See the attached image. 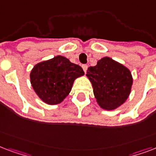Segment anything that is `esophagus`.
Listing matches in <instances>:
<instances>
[{
	"instance_id": "esophagus-1",
	"label": "esophagus",
	"mask_w": 156,
	"mask_h": 156,
	"mask_svg": "<svg viewBox=\"0 0 156 156\" xmlns=\"http://www.w3.org/2000/svg\"><path fill=\"white\" fill-rule=\"evenodd\" d=\"M82 68H83V70H84V72H85L87 71V69H88V65L86 64L82 65Z\"/></svg>"
}]
</instances>
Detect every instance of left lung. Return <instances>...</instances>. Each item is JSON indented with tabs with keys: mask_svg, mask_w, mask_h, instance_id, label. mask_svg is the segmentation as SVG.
Listing matches in <instances>:
<instances>
[{
	"mask_svg": "<svg viewBox=\"0 0 156 156\" xmlns=\"http://www.w3.org/2000/svg\"><path fill=\"white\" fill-rule=\"evenodd\" d=\"M86 76L91 82L98 104L112 111L128 99L133 80L129 69L109 57H104L94 67H89Z\"/></svg>",
	"mask_w": 156,
	"mask_h": 156,
	"instance_id": "left-lung-1",
	"label": "left lung"
}]
</instances>
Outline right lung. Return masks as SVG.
Here are the masks:
<instances>
[{
  "mask_svg": "<svg viewBox=\"0 0 156 156\" xmlns=\"http://www.w3.org/2000/svg\"><path fill=\"white\" fill-rule=\"evenodd\" d=\"M84 72L61 55L38 62L30 73L31 84L40 99L49 105L61 103L72 90L75 80Z\"/></svg>",
  "mask_w": 156,
  "mask_h": 156,
  "instance_id": "1",
  "label": "right lung"
}]
</instances>
